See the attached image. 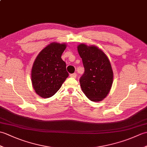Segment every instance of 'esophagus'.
Listing matches in <instances>:
<instances>
[{"label":"esophagus","instance_id":"1","mask_svg":"<svg viewBox=\"0 0 147 147\" xmlns=\"http://www.w3.org/2000/svg\"><path fill=\"white\" fill-rule=\"evenodd\" d=\"M70 76L72 78H76V73H73L70 74Z\"/></svg>","mask_w":147,"mask_h":147}]
</instances>
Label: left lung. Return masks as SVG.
Wrapping results in <instances>:
<instances>
[{
	"mask_svg": "<svg viewBox=\"0 0 147 147\" xmlns=\"http://www.w3.org/2000/svg\"><path fill=\"white\" fill-rule=\"evenodd\" d=\"M85 72L80 79L82 91L90 100L99 102L107 95L112 85L113 71L107 56L95 46L78 47Z\"/></svg>",
	"mask_w": 147,
	"mask_h": 147,
	"instance_id": "left-lung-1",
	"label": "left lung"
}]
</instances>
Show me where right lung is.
<instances>
[{"label":"right lung","instance_id":"1","mask_svg":"<svg viewBox=\"0 0 147 147\" xmlns=\"http://www.w3.org/2000/svg\"><path fill=\"white\" fill-rule=\"evenodd\" d=\"M65 43H52L39 53L32 70V82L36 93L43 98H49L60 89L69 76L65 62L61 55Z\"/></svg>","mask_w":147,"mask_h":147}]
</instances>
